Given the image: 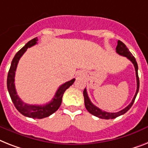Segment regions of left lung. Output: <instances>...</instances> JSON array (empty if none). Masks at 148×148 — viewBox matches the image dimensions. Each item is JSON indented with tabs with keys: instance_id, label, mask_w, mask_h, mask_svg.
<instances>
[{
	"instance_id": "1",
	"label": "left lung",
	"mask_w": 148,
	"mask_h": 148,
	"mask_svg": "<svg viewBox=\"0 0 148 148\" xmlns=\"http://www.w3.org/2000/svg\"><path fill=\"white\" fill-rule=\"evenodd\" d=\"M116 50L117 53H119L121 56L127 57V58L133 63V65L135 66V75H136V81H137V90H136L135 95V96H134V97H133L132 102L129 103L125 108H124V109L122 110L119 111V112H117V113H108V112H106V111H103L102 110L99 109L98 107H97L95 105H94L93 103H91V100L89 99L88 95L86 88L84 89L83 95H84V99H85V108L87 109V110L91 114L95 116L98 117V118H101V119H115L116 117L119 116L123 115V114L126 113L127 111L131 108L132 104L134 103V102H135V97L137 96L138 92L139 90V78L138 74V63L137 62H136V60H135V58L133 57V55L132 54L131 52H130V51H129V49L127 48V47L125 46V44L123 43V42L121 41H119V40L117 41V46Z\"/></svg>"
}]
</instances>
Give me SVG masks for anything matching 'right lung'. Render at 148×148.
Masks as SVG:
<instances>
[{
  "instance_id": "right-lung-1",
  "label": "right lung",
  "mask_w": 148,
  "mask_h": 148,
  "mask_svg": "<svg viewBox=\"0 0 148 148\" xmlns=\"http://www.w3.org/2000/svg\"><path fill=\"white\" fill-rule=\"evenodd\" d=\"M37 41V38L32 39L31 41H29L23 48H21L16 53L15 57H13V60H12L9 72H8L7 85L11 100H12L13 104L19 113L25 116L30 117V118H33V119H43L45 117L51 116V114H53L54 112H56L57 110L59 109L60 106L62 103V97H63V94L68 88H69L73 85L75 79H73L70 81L66 82L62 85H60L59 88L57 89L53 98L47 104L29 105L28 103H24L17 95L16 91L15 83H14L15 72L16 70L17 64L19 63V59L21 58L23 53L26 51L28 47H31L33 45H36Z\"/></svg>"
}]
</instances>
